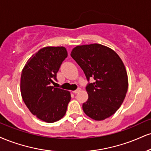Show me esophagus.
I'll return each mask as SVG.
<instances>
[{
	"label": "esophagus",
	"instance_id": "esophagus-1",
	"mask_svg": "<svg viewBox=\"0 0 151 151\" xmlns=\"http://www.w3.org/2000/svg\"><path fill=\"white\" fill-rule=\"evenodd\" d=\"M80 91H81V88H78L77 90L74 91H73V93H79V92Z\"/></svg>",
	"mask_w": 151,
	"mask_h": 151
}]
</instances>
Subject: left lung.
Segmentation results:
<instances>
[{"label":"left lung","instance_id":"obj_1","mask_svg":"<svg viewBox=\"0 0 151 151\" xmlns=\"http://www.w3.org/2000/svg\"><path fill=\"white\" fill-rule=\"evenodd\" d=\"M71 56L84 72L88 99L83 103V112L95 120L113 115L124 101L128 77L121 58L112 49L94 43L75 47ZM93 78L94 82H89Z\"/></svg>","mask_w":151,"mask_h":151}]
</instances>
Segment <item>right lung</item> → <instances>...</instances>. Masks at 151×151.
Listing matches in <instances>:
<instances>
[{
	"label": "right lung",
	"instance_id": "1",
	"mask_svg": "<svg viewBox=\"0 0 151 151\" xmlns=\"http://www.w3.org/2000/svg\"><path fill=\"white\" fill-rule=\"evenodd\" d=\"M68 57L65 47H45L32 55L21 75L22 99L30 112L46 122H54L65 115L71 100L68 91L52 86L60 65Z\"/></svg>",
	"mask_w": 151,
	"mask_h": 151
}]
</instances>
